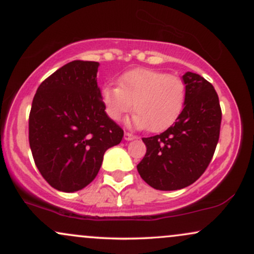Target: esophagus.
<instances>
[{
    "label": "esophagus",
    "mask_w": 254,
    "mask_h": 254,
    "mask_svg": "<svg viewBox=\"0 0 254 254\" xmlns=\"http://www.w3.org/2000/svg\"><path fill=\"white\" fill-rule=\"evenodd\" d=\"M135 138H136V136L132 135V133H130V132H125L124 133L125 141H132V139H135Z\"/></svg>",
    "instance_id": "obj_1"
}]
</instances>
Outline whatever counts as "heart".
<instances>
[{
    "label": "heart",
    "instance_id": "b5f03b06",
    "mask_svg": "<svg viewBox=\"0 0 254 254\" xmlns=\"http://www.w3.org/2000/svg\"><path fill=\"white\" fill-rule=\"evenodd\" d=\"M186 100V86L177 75L147 68L124 72L118 87L106 86L101 90V101L112 121L121 118L131 109L136 113L130 124L138 129L149 127L153 132L164 131L182 115Z\"/></svg>",
    "mask_w": 254,
    "mask_h": 254
}]
</instances>
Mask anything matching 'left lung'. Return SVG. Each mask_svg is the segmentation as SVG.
<instances>
[{
    "label": "left lung",
    "instance_id": "8db88e82",
    "mask_svg": "<svg viewBox=\"0 0 254 254\" xmlns=\"http://www.w3.org/2000/svg\"><path fill=\"white\" fill-rule=\"evenodd\" d=\"M183 81L186 100L176 123L160 135L142 138L147 153L137 171L156 190H180L196 182L210 164L220 137L222 112L216 90L191 71Z\"/></svg>",
    "mask_w": 254,
    "mask_h": 254
}]
</instances>
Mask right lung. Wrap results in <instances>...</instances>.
Wrapping results in <instances>:
<instances>
[{
  "label": "right lung",
  "instance_id": "obj_1",
  "mask_svg": "<svg viewBox=\"0 0 254 254\" xmlns=\"http://www.w3.org/2000/svg\"><path fill=\"white\" fill-rule=\"evenodd\" d=\"M98 62L72 61L38 87L28 138L40 174L62 192L82 190L97 177L104 154L124 131L105 112Z\"/></svg>",
  "mask_w": 254,
  "mask_h": 254
}]
</instances>
